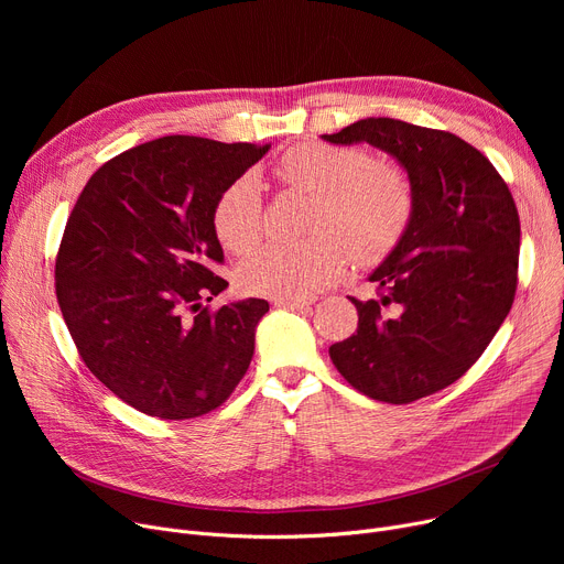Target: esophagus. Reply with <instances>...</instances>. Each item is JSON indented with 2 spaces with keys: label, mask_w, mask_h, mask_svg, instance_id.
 Listing matches in <instances>:
<instances>
[{
  "label": "esophagus",
  "mask_w": 564,
  "mask_h": 564,
  "mask_svg": "<svg viewBox=\"0 0 564 564\" xmlns=\"http://www.w3.org/2000/svg\"><path fill=\"white\" fill-rule=\"evenodd\" d=\"M315 300H274V306L279 308H290V311H304L313 304Z\"/></svg>",
  "instance_id": "1"
}]
</instances>
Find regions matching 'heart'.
Listing matches in <instances>:
<instances>
[{
    "label": "heart",
    "mask_w": 564,
    "mask_h": 564,
    "mask_svg": "<svg viewBox=\"0 0 564 564\" xmlns=\"http://www.w3.org/2000/svg\"><path fill=\"white\" fill-rule=\"evenodd\" d=\"M274 171L285 187L315 198L313 237L297 247H262L240 264L237 281L260 297L306 300L340 279L349 256L364 267L381 262L402 242L416 207L409 175L364 148L300 143ZM213 228L219 245L237 256L260 242L262 205L253 175H240L219 194Z\"/></svg>",
    "instance_id": "1"
}]
</instances>
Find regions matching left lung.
Instances as JSON below:
<instances>
[{
	"label": "left lung",
	"instance_id": "8db88e82",
	"mask_svg": "<svg viewBox=\"0 0 564 564\" xmlns=\"http://www.w3.org/2000/svg\"><path fill=\"white\" fill-rule=\"evenodd\" d=\"M332 143L366 141L391 153L413 185L411 224L372 272L359 329L329 347L359 393L409 404L451 387L508 317L519 274V213L494 164L457 134L395 118H364Z\"/></svg>",
	"mask_w": 564,
	"mask_h": 564
}]
</instances>
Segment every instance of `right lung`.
Masks as SVG:
<instances>
[{"mask_svg":"<svg viewBox=\"0 0 564 564\" xmlns=\"http://www.w3.org/2000/svg\"><path fill=\"white\" fill-rule=\"evenodd\" d=\"M270 145L171 134L105 162L58 245L56 300L82 361L148 416L221 406L245 377L264 300L207 302L228 281L213 228L219 194Z\"/></svg>","mask_w":564,"mask_h":564,"instance_id":"1","label":"right lung"}]
</instances>
